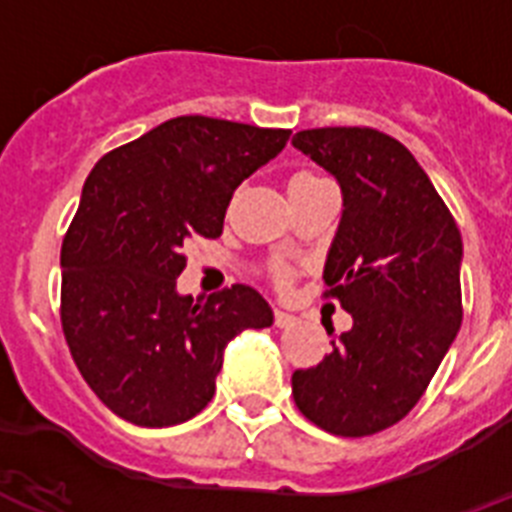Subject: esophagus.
<instances>
[{
    "label": "esophagus",
    "mask_w": 512,
    "mask_h": 512,
    "mask_svg": "<svg viewBox=\"0 0 512 512\" xmlns=\"http://www.w3.org/2000/svg\"><path fill=\"white\" fill-rule=\"evenodd\" d=\"M273 322H276V328H289V325H294L296 322V317L291 315V312L276 309V312H273Z\"/></svg>",
    "instance_id": "34e87169"
}]
</instances>
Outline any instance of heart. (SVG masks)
<instances>
[{"mask_svg": "<svg viewBox=\"0 0 512 512\" xmlns=\"http://www.w3.org/2000/svg\"><path fill=\"white\" fill-rule=\"evenodd\" d=\"M312 182H320V176L315 174H307V171H302V174H294L291 176V182H289V190H299V187H304V184H312ZM291 278V268L289 265H273V281L278 283V286H286Z\"/></svg>", "mask_w": 512, "mask_h": 512, "instance_id": "b5f03b06", "label": "heart"}]
</instances>
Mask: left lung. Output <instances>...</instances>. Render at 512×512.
I'll return each mask as SVG.
<instances>
[{
	"mask_svg": "<svg viewBox=\"0 0 512 512\" xmlns=\"http://www.w3.org/2000/svg\"><path fill=\"white\" fill-rule=\"evenodd\" d=\"M291 145L341 184L343 216L322 278L325 296L354 320L317 367L296 369L291 393L330 435H375L419 403L461 328V231L395 137L320 127L296 132Z\"/></svg>",
	"mask_w": 512,
	"mask_h": 512,
	"instance_id": "8db88e82",
	"label": "left lung"
}]
</instances>
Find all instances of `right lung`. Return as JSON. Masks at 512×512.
<instances>
[{"label": "right lung", "mask_w": 512, "mask_h": 512, "mask_svg": "<svg viewBox=\"0 0 512 512\" xmlns=\"http://www.w3.org/2000/svg\"><path fill=\"white\" fill-rule=\"evenodd\" d=\"M291 130L176 117L111 150L62 242V330L90 390L124 422L174 427L216 393L223 349L273 309L252 286L182 296L184 247L216 239L231 195Z\"/></svg>", "instance_id": "1"}]
</instances>
